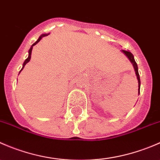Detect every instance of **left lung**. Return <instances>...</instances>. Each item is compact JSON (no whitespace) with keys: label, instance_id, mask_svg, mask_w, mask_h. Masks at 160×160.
<instances>
[{"label":"left lung","instance_id":"left-lung-1","mask_svg":"<svg viewBox=\"0 0 160 160\" xmlns=\"http://www.w3.org/2000/svg\"><path fill=\"white\" fill-rule=\"evenodd\" d=\"M122 52L125 55V56L128 57V59H129V61L132 62V66L134 67V70H135V74H136L137 77V80H138V95H139L140 93V85H141V82H140V77H139V74H138V66H137L136 62H135V59H134V56L132 55V53L129 51H125V50H122Z\"/></svg>","mask_w":160,"mask_h":160}]
</instances>
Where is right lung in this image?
<instances>
[{
  "instance_id": "1",
  "label": "right lung",
  "mask_w": 160,
  "mask_h": 160,
  "mask_svg": "<svg viewBox=\"0 0 160 160\" xmlns=\"http://www.w3.org/2000/svg\"><path fill=\"white\" fill-rule=\"evenodd\" d=\"M48 35H49V34H42V35H40V36H39V38H38V40H37V41L35 42V43H33V44H32V46H31L30 49L28 50V58H27V59H25V62H24V63H23V66H22V70H20V72H19V73H20V72H21V71H22V70H23V68H24V67H25V66L26 65V63H27V62H29V61H30V59H31V55H32V48H33V46H35V45H36L37 43H38V42H39L40 40H41L42 38H43V37H45V36H47Z\"/></svg>"
}]
</instances>
